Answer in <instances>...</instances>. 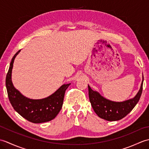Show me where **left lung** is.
<instances>
[{
	"mask_svg": "<svg viewBox=\"0 0 149 149\" xmlns=\"http://www.w3.org/2000/svg\"><path fill=\"white\" fill-rule=\"evenodd\" d=\"M143 80L140 89L134 98L123 102H114L101 96L88 85V95L94 111L100 118L107 121H116L123 118L130 113L138 102L143 90Z\"/></svg>",
	"mask_w": 149,
	"mask_h": 149,
	"instance_id": "left-lung-1",
	"label": "left lung"
}]
</instances>
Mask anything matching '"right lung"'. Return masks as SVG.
I'll return each mask as SVG.
<instances>
[{"label":"right lung","mask_w":149,"mask_h":149,"mask_svg":"<svg viewBox=\"0 0 149 149\" xmlns=\"http://www.w3.org/2000/svg\"><path fill=\"white\" fill-rule=\"evenodd\" d=\"M20 50L13 57L6 78L9 102L18 114L31 122L39 123L49 122L58 115L61 110L65 91L70 84H63L49 97L42 99H30L24 97L14 87L11 81V72L15 58Z\"/></svg>","instance_id":"right-lung-1"}]
</instances>
